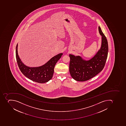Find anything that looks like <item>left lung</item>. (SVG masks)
<instances>
[{"label":"left lung","instance_id":"1","mask_svg":"<svg viewBox=\"0 0 126 126\" xmlns=\"http://www.w3.org/2000/svg\"><path fill=\"white\" fill-rule=\"evenodd\" d=\"M98 31L102 36L101 47L92 58L86 60L80 56H69L70 73L72 78L76 81H83L90 79L104 67L108 54V43L100 26Z\"/></svg>","mask_w":126,"mask_h":126}]
</instances>
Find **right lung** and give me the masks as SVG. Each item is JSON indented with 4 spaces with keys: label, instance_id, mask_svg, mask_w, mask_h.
<instances>
[{
    "label": "right lung",
    "instance_id": "obj_1",
    "mask_svg": "<svg viewBox=\"0 0 126 126\" xmlns=\"http://www.w3.org/2000/svg\"><path fill=\"white\" fill-rule=\"evenodd\" d=\"M18 44L16 49V56L17 63L22 73L33 81L45 83L52 79L54 68L58 61L63 55L60 53L53 57L46 63L38 67H29L24 64L20 58L18 52Z\"/></svg>",
    "mask_w": 126,
    "mask_h": 126
}]
</instances>
